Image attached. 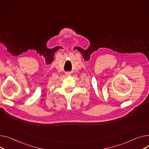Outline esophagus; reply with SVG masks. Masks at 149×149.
<instances>
[{
    "label": "esophagus",
    "mask_w": 149,
    "mask_h": 149,
    "mask_svg": "<svg viewBox=\"0 0 149 149\" xmlns=\"http://www.w3.org/2000/svg\"><path fill=\"white\" fill-rule=\"evenodd\" d=\"M69 74H69V73H67V74H66V75H69Z\"/></svg>",
    "instance_id": "34e87169"
}]
</instances>
